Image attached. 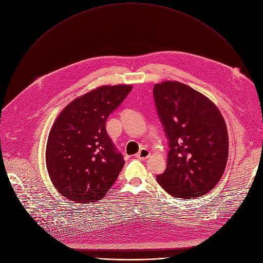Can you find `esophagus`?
Instances as JSON below:
<instances>
[{
    "label": "esophagus",
    "instance_id": "34e87169",
    "mask_svg": "<svg viewBox=\"0 0 263 263\" xmlns=\"http://www.w3.org/2000/svg\"><path fill=\"white\" fill-rule=\"evenodd\" d=\"M149 155H151V153H149L148 149H147V148H145V147H142V148H140V151L136 154V157H137L138 159L144 160V159L148 158V157H149Z\"/></svg>",
    "mask_w": 263,
    "mask_h": 263
}]
</instances>
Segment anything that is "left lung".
I'll use <instances>...</instances> for the list:
<instances>
[{"mask_svg": "<svg viewBox=\"0 0 263 263\" xmlns=\"http://www.w3.org/2000/svg\"><path fill=\"white\" fill-rule=\"evenodd\" d=\"M154 99L168 139L165 171L157 176L175 198L196 199L213 190L229 154L227 126L216 105L178 81L154 85Z\"/></svg>", "mask_w": 263, "mask_h": 263, "instance_id": "8db88e82", "label": "left lung"}]
</instances>
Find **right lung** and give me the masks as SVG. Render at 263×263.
<instances>
[{
	"label": "right lung",
	"mask_w": 263,
	"mask_h": 263,
	"mask_svg": "<svg viewBox=\"0 0 263 263\" xmlns=\"http://www.w3.org/2000/svg\"><path fill=\"white\" fill-rule=\"evenodd\" d=\"M132 85H102L66 105L55 120L46 147L47 170L56 191L76 203L100 201L125 161L106 131V120Z\"/></svg>",
	"instance_id": "1"
}]
</instances>
